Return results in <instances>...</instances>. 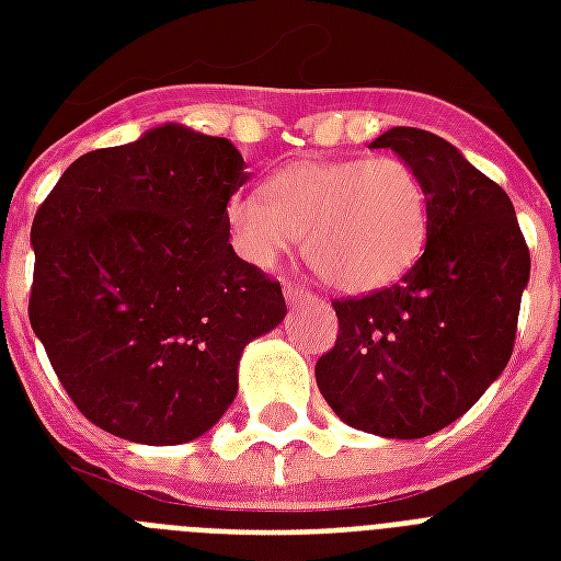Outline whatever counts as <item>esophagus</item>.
Listing matches in <instances>:
<instances>
[{
    "label": "esophagus",
    "mask_w": 561,
    "mask_h": 561,
    "mask_svg": "<svg viewBox=\"0 0 561 561\" xmlns=\"http://www.w3.org/2000/svg\"><path fill=\"white\" fill-rule=\"evenodd\" d=\"M285 302H288L290 308L302 306V302H311V294L302 288H297V285H285Z\"/></svg>",
    "instance_id": "34e87169"
}]
</instances>
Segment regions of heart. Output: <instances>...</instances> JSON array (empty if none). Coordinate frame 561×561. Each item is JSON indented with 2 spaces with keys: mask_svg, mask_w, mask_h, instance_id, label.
Masks as SVG:
<instances>
[{
  "mask_svg": "<svg viewBox=\"0 0 561 561\" xmlns=\"http://www.w3.org/2000/svg\"><path fill=\"white\" fill-rule=\"evenodd\" d=\"M236 253L271 271L299 244L329 288L373 294L419 262L431 229L425 180L399 157L302 160L276 171L262 194L227 203Z\"/></svg>",
  "mask_w": 561,
  "mask_h": 561,
  "instance_id": "obj_1",
  "label": "heart"
}]
</instances>
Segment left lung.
Here are the masks:
<instances>
[{
	"label": "left lung",
	"instance_id": "left-lung-1",
	"mask_svg": "<svg viewBox=\"0 0 561 561\" xmlns=\"http://www.w3.org/2000/svg\"><path fill=\"white\" fill-rule=\"evenodd\" d=\"M369 148L425 180V253L399 285L332 302L341 334L314 375L350 427L419 439L457 422L510 364L530 250L504 188L443 136L392 127Z\"/></svg>",
	"mask_w": 561,
	"mask_h": 561
}]
</instances>
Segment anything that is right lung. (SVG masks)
Masks as SVG:
<instances>
[{"label":"right lung","mask_w":561,"mask_h":561,"mask_svg":"<svg viewBox=\"0 0 561 561\" xmlns=\"http://www.w3.org/2000/svg\"><path fill=\"white\" fill-rule=\"evenodd\" d=\"M247 178L229 139L169 122L78 157L34 215L31 329L101 431L203 436L236 399L247 343L288 314L279 282L229 244Z\"/></svg>","instance_id":"obj_1"}]
</instances>
